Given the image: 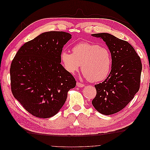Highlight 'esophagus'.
Here are the masks:
<instances>
[{
    "label": "esophagus",
    "mask_w": 150,
    "mask_h": 150,
    "mask_svg": "<svg viewBox=\"0 0 150 150\" xmlns=\"http://www.w3.org/2000/svg\"><path fill=\"white\" fill-rule=\"evenodd\" d=\"M76 84H77V86H78V87H79V88H83V87H84V84L79 83V82L77 83Z\"/></svg>",
    "instance_id": "1"
}]
</instances>
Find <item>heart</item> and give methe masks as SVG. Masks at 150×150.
<instances>
[{"label":"heart","instance_id":"heart-1","mask_svg":"<svg viewBox=\"0 0 150 150\" xmlns=\"http://www.w3.org/2000/svg\"><path fill=\"white\" fill-rule=\"evenodd\" d=\"M61 62L66 71L74 74L81 65V71L91 82L104 80L110 74L112 56L108 48L96 44L81 42L72 47V54L62 51Z\"/></svg>","mask_w":150,"mask_h":150}]
</instances>
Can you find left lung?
<instances>
[{
  "mask_svg": "<svg viewBox=\"0 0 150 150\" xmlns=\"http://www.w3.org/2000/svg\"><path fill=\"white\" fill-rule=\"evenodd\" d=\"M106 42L112 56L111 71L102 83L96 84V95L92 101L103 115L115 114L125 108L139 89L142 64L131 45L108 33L93 34Z\"/></svg>",
  "mask_w": 150,
  "mask_h": 150,
  "instance_id": "left-lung-1",
  "label": "left lung"
}]
</instances>
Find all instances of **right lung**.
<instances>
[{
  "label": "right lung",
  "mask_w": 150,
  "mask_h": 150,
  "mask_svg": "<svg viewBox=\"0 0 150 150\" xmlns=\"http://www.w3.org/2000/svg\"><path fill=\"white\" fill-rule=\"evenodd\" d=\"M71 35L62 31L42 33L25 43L12 61L13 96L30 114L51 117L64 105L76 81L61 64L62 48Z\"/></svg>",
  "instance_id": "right-lung-1"
}]
</instances>
